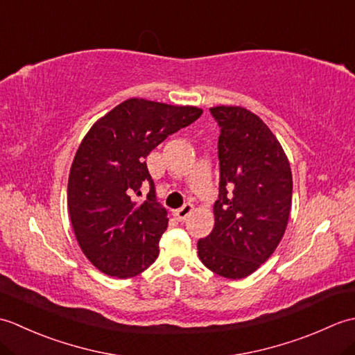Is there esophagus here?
I'll return each mask as SVG.
<instances>
[{
  "label": "esophagus",
  "mask_w": 355,
  "mask_h": 355,
  "mask_svg": "<svg viewBox=\"0 0 355 355\" xmlns=\"http://www.w3.org/2000/svg\"><path fill=\"white\" fill-rule=\"evenodd\" d=\"M193 210V206L191 205V202H186V205L183 206V207H180V209H177L175 212H173V215H175V218L178 221H184L187 216L191 215V212Z\"/></svg>",
  "instance_id": "obj_1"
}]
</instances>
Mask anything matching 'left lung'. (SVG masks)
<instances>
[{"instance_id": "1", "label": "left lung", "mask_w": 355, "mask_h": 355, "mask_svg": "<svg viewBox=\"0 0 355 355\" xmlns=\"http://www.w3.org/2000/svg\"><path fill=\"white\" fill-rule=\"evenodd\" d=\"M220 126V193L215 227L198 241V256L214 273L243 279L273 252L288 223L293 177L288 158L262 120L241 107H215Z\"/></svg>"}]
</instances>
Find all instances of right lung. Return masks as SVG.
<instances>
[{"instance_id": "1", "label": "right lung", "mask_w": 355, "mask_h": 355, "mask_svg": "<svg viewBox=\"0 0 355 355\" xmlns=\"http://www.w3.org/2000/svg\"><path fill=\"white\" fill-rule=\"evenodd\" d=\"M201 114L195 107L128 99L82 140L70 169L69 212L82 252L105 275L132 277L157 259L168 216L145 158ZM143 182L150 192L140 200Z\"/></svg>"}]
</instances>
